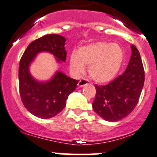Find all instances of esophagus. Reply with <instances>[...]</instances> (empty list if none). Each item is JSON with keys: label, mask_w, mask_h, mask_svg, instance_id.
I'll use <instances>...</instances> for the list:
<instances>
[{"label": "esophagus", "mask_w": 157, "mask_h": 157, "mask_svg": "<svg viewBox=\"0 0 157 157\" xmlns=\"http://www.w3.org/2000/svg\"><path fill=\"white\" fill-rule=\"evenodd\" d=\"M89 83V82H88V80H85V79H81V80L79 81L78 84H77V86H79V87H83L84 86H86V85H87Z\"/></svg>", "instance_id": "esophagus-1"}]
</instances>
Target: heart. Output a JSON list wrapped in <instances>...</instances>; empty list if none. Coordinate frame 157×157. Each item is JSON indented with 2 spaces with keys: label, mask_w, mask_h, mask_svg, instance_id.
<instances>
[{
  "label": "heart",
  "mask_w": 157,
  "mask_h": 157,
  "mask_svg": "<svg viewBox=\"0 0 157 157\" xmlns=\"http://www.w3.org/2000/svg\"><path fill=\"white\" fill-rule=\"evenodd\" d=\"M124 60V52L117 44L97 42L80 46L70 56V68L75 75L88 72L97 83H106L116 77Z\"/></svg>",
  "instance_id": "1"
}]
</instances>
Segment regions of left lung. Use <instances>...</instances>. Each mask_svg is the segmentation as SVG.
<instances>
[{
  "label": "left lung",
  "instance_id": "8db88e82",
  "mask_svg": "<svg viewBox=\"0 0 157 157\" xmlns=\"http://www.w3.org/2000/svg\"><path fill=\"white\" fill-rule=\"evenodd\" d=\"M131 56L122 75L105 86H97L94 111L109 122L125 118L136 107L145 81V72L140 54L131 45Z\"/></svg>",
  "mask_w": 157,
  "mask_h": 157
}]
</instances>
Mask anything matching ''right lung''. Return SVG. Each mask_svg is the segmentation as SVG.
<instances>
[{
	"label": "right lung",
	"instance_id": "add662e5",
	"mask_svg": "<svg viewBox=\"0 0 157 157\" xmlns=\"http://www.w3.org/2000/svg\"><path fill=\"white\" fill-rule=\"evenodd\" d=\"M66 39L55 34L46 35L32 41L21 57L19 64V89L21 100L32 114L42 119L56 116L64 109L68 95L77 88L79 80L57 71L51 79L40 81L31 75L30 65L40 52L55 56L58 63L66 62Z\"/></svg>",
	"mask_w": 157,
	"mask_h": 157
}]
</instances>
